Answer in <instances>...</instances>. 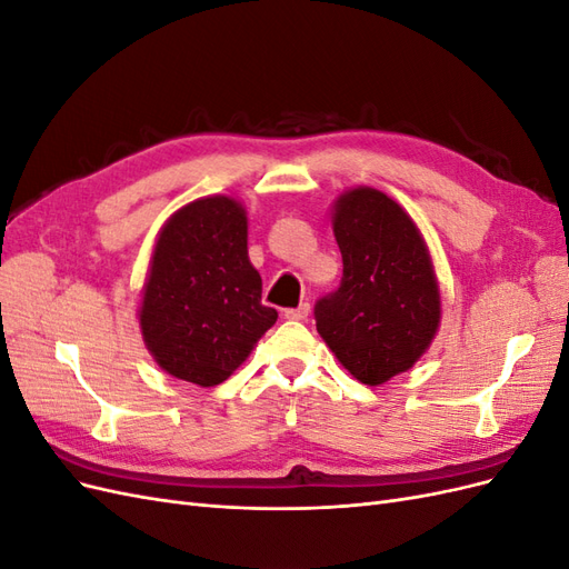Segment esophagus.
Here are the masks:
<instances>
[{"instance_id":"obj_1","label":"esophagus","mask_w":569,"mask_h":569,"mask_svg":"<svg viewBox=\"0 0 569 569\" xmlns=\"http://www.w3.org/2000/svg\"><path fill=\"white\" fill-rule=\"evenodd\" d=\"M308 313H311V306H308V303H301L299 308H287V311H284V318H287V320H306V318H308Z\"/></svg>"}]
</instances>
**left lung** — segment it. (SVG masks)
<instances>
[{"instance_id":"8db88e82","label":"left lung","mask_w":569,"mask_h":569,"mask_svg":"<svg viewBox=\"0 0 569 569\" xmlns=\"http://www.w3.org/2000/svg\"><path fill=\"white\" fill-rule=\"evenodd\" d=\"M332 230L343 261L316 327L358 382L380 387L410 370L441 325V295L427 242L403 206L375 187L335 199Z\"/></svg>"}]
</instances>
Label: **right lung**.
I'll return each mask as SVG.
<instances>
[{
  "mask_svg": "<svg viewBox=\"0 0 569 569\" xmlns=\"http://www.w3.org/2000/svg\"><path fill=\"white\" fill-rule=\"evenodd\" d=\"M247 237V209L226 194L184 203L157 234L137 320L151 358L182 382H226L278 320Z\"/></svg>",
  "mask_w": 569,
  "mask_h": 569,
  "instance_id": "right-lung-1",
  "label": "right lung"
}]
</instances>
